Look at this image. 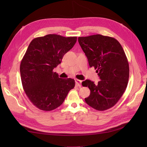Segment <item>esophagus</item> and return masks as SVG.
<instances>
[{"label":"esophagus","instance_id":"esophagus-1","mask_svg":"<svg viewBox=\"0 0 147 147\" xmlns=\"http://www.w3.org/2000/svg\"><path fill=\"white\" fill-rule=\"evenodd\" d=\"M82 80H78V79H76L75 80V83H76V86H82Z\"/></svg>","mask_w":147,"mask_h":147}]
</instances>
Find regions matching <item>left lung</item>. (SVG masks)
<instances>
[{
	"instance_id": "left-lung-1",
	"label": "left lung",
	"mask_w": 147,
	"mask_h": 147,
	"mask_svg": "<svg viewBox=\"0 0 147 147\" xmlns=\"http://www.w3.org/2000/svg\"><path fill=\"white\" fill-rule=\"evenodd\" d=\"M78 42L88 61L101 80L97 84L86 80L90 95L85 102L97 111H105L119 101L127 85L129 64L124 50L116 39L111 36L93 35L78 37Z\"/></svg>"
}]
</instances>
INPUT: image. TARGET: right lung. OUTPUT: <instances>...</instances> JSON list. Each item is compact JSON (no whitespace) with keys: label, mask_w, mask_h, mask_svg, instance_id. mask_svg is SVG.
<instances>
[{"label":"right lung","mask_w":147,"mask_h":147,"mask_svg":"<svg viewBox=\"0 0 147 147\" xmlns=\"http://www.w3.org/2000/svg\"><path fill=\"white\" fill-rule=\"evenodd\" d=\"M76 40V36L49 34L30 42L21 62V79L26 95L40 110L50 111L59 107L75 86L74 80L60 78L53 69Z\"/></svg>","instance_id":"1"}]
</instances>
